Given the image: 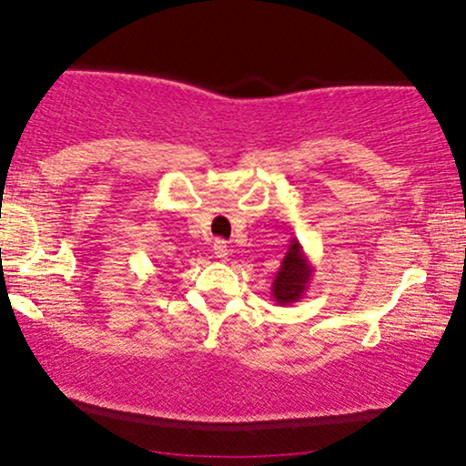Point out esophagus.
Listing matches in <instances>:
<instances>
[{
  "label": "esophagus",
  "mask_w": 466,
  "mask_h": 466,
  "mask_svg": "<svg viewBox=\"0 0 466 466\" xmlns=\"http://www.w3.org/2000/svg\"><path fill=\"white\" fill-rule=\"evenodd\" d=\"M212 251H215L217 258H221V260H226L228 256H229L228 243H226V240H221V238H217V240H215V245H212Z\"/></svg>",
  "instance_id": "obj_1"
}]
</instances>
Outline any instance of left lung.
<instances>
[{"mask_svg":"<svg viewBox=\"0 0 466 466\" xmlns=\"http://www.w3.org/2000/svg\"><path fill=\"white\" fill-rule=\"evenodd\" d=\"M313 271L315 269L311 260L304 254L300 240L291 238L285 258H282L280 263V269H278L274 282H271V298H274L280 307L300 302L304 293H307L309 285H311Z\"/></svg>","mask_w":466,"mask_h":466,"instance_id":"obj_1","label":"left lung"}]
</instances>
